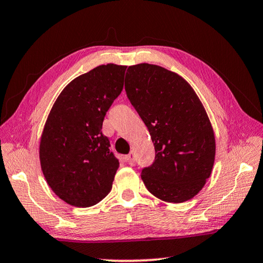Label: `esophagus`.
Instances as JSON below:
<instances>
[{
	"instance_id": "34e87169",
	"label": "esophagus",
	"mask_w": 263,
	"mask_h": 263,
	"mask_svg": "<svg viewBox=\"0 0 263 263\" xmlns=\"http://www.w3.org/2000/svg\"><path fill=\"white\" fill-rule=\"evenodd\" d=\"M126 160H127V162H128V164H130V166H133V164H135V153H133V152L128 153L126 155Z\"/></svg>"
}]
</instances>
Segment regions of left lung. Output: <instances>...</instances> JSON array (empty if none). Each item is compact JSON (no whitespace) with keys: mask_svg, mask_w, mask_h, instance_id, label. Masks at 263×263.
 Listing matches in <instances>:
<instances>
[{"mask_svg":"<svg viewBox=\"0 0 263 263\" xmlns=\"http://www.w3.org/2000/svg\"><path fill=\"white\" fill-rule=\"evenodd\" d=\"M125 91L154 144V161L141 171L146 188L164 202L191 199L210 177L216 154L202 102L183 78L149 64L127 68Z\"/></svg>","mask_w":263,"mask_h":263,"instance_id":"8db88e82","label":"left lung"}]
</instances>
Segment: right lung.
<instances>
[{
	"label": "right lung",
	"mask_w": 263,
	"mask_h": 263,
	"mask_svg": "<svg viewBox=\"0 0 263 263\" xmlns=\"http://www.w3.org/2000/svg\"><path fill=\"white\" fill-rule=\"evenodd\" d=\"M125 69L101 65L74 79L58 96L44 126L43 174L58 197L73 206L95 205L112 188L119 161L102 125L123 90Z\"/></svg>",
	"instance_id": "obj_1"
}]
</instances>
